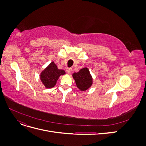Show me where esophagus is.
Masks as SVG:
<instances>
[{
	"label": "esophagus",
	"mask_w": 146,
	"mask_h": 146,
	"mask_svg": "<svg viewBox=\"0 0 146 146\" xmlns=\"http://www.w3.org/2000/svg\"><path fill=\"white\" fill-rule=\"evenodd\" d=\"M72 71V68H67L66 69V72L68 74H70Z\"/></svg>",
	"instance_id": "obj_1"
}]
</instances>
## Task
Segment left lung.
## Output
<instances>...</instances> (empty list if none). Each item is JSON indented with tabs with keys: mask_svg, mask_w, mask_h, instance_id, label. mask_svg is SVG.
<instances>
[{
	"mask_svg": "<svg viewBox=\"0 0 146 146\" xmlns=\"http://www.w3.org/2000/svg\"><path fill=\"white\" fill-rule=\"evenodd\" d=\"M72 76L77 88L81 91H86L92 85V78L87 68H83L79 72L74 73Z\"/></svg>",
	"mask_w": 146,
	"mask_h": 146,
	"instance_id": "8db88e82",
	"label": "left lung"
}]
</instances>
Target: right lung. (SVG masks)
I'll list each match as a JSON object with an SVG mask.
<instances>
[{"instance_id":"right-lung-1","label":"right lung","mask_w":146,"mask_h":146,"mask_svg":"<svg viewBox=\"0 0 146 146\" xmlns=\"http://www.w3.org/2000/svg\"><path fill=\"white\" fill-rule=\"evenodd\" d=\"M64 74V70L58 69L53 61L41 73L40 78L46 88H51L56 85L60 76Z\"/></svg>"}]
</instances>
